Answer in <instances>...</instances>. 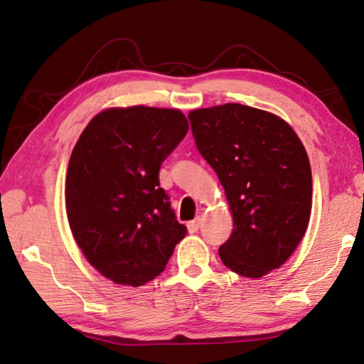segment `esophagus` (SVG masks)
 <instances>
[{
    "mask_svg": "<svg viewBox=\"0 0 364 364\" xmlns=\"http://www.w3.org/2000/svg\"><path fill=\"white\" fill-rule=\"evenodd\" d=\"M188 231L189 232H197L199 231V228H200V218H196V220H193V221H188Z\"/></svg>",
    "mask_w": 364,
    "mask_h": 364,
    "instance_id": "obj_1",
    "label": "esophagus"
}]
</instances>
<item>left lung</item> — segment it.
Masks as SVG:
<instances>
[{"label": "left lung", "mask_w": 364, "mask_h": 364, "mask_svg": "<svg viewBox=\"0 0 364 364\" xmlns=\"http://www.w3.org/2000/svg\"><path fill=\"white\" fill-rule=\"evenodd\" d=\"M188 119L232 213V232L218 250L221 262L245 278H262L292 255L310 221L305 147L281 117L242 104L196 109Z\"/></svg>", "instance_id": "1"}]
</instances>
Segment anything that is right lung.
<instances>
[{"label":"right lung","instance_id":"right-lung-1","mask_svg":"<svg viewBox=\"0 0 364 364\" xmlns=\"http://www.w3.org/2000/svg\"><path fill=\"white\" fill-rule=\"evenodd\" d=\"M188 128L176 109L112 107L91 119L73 147L67 218L86 260L115 284L152 281L186 236L159 170Z\"/></svg>","mask_w":364,"mask_h":364}]
</instances>
